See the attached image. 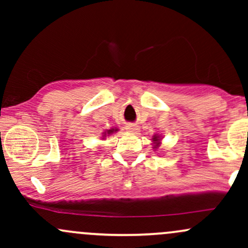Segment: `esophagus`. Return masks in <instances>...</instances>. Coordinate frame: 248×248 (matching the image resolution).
I'll use <instances>...</instances> for the list:
<instances>
[{
    "label": "esophagus",
    "mask_w": 248,
    "mask_h": 248,
    "mask_svg": "<svg viewBox=\"0 0 248 248\" xmlns=\"http://www.w3.org/2000/svg\"><path fill=\"white\" fill-rule=\"evenodd\" d=\"M126 127H127V129L129 130V132H132V133H136L139 129H140L139 126H136L135 124H128Z\"/></svg>",
    "instance_id": "1"
}]
</instances>
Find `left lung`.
I'll use <instances>...</instances> for the list:
<instances>
[{
    "instance_id": "1",
    "label": "left lung",
    "mask_w": 248,
    "mask_h": 248,
    "mask_svg": "<svg viewBox=\"0 0 248 248\" xmlns=\"http://www.w3.org/2000/svg\"><path fill=\"white\" fill-rule=\"evenodd\" d=\"M160 140H161L160 136H158V135H154L153 141H154V143H155V147H154V148H157L158 146H160Z\"/></svg>"
}]
</instances>
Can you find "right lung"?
Segmentation results:
<instances>
[{"label":"right lung","mask_w":248,"mask_h":248,"mask_svg":"<svg viewBox=\"0 0 248 248\" xmlns=\"http://www.w3.org/2000/svg\"><path fill=\"white\" fill-rule=\"evenodd\" d=\"M116 132H118V129H115V128H112V129L106 130V132H105V133H102V134H104V135H102V139H105V138H106V136H109L110 134L116 133Z\"/></svg>","instance_id":"add662e5"}]
</instances>
